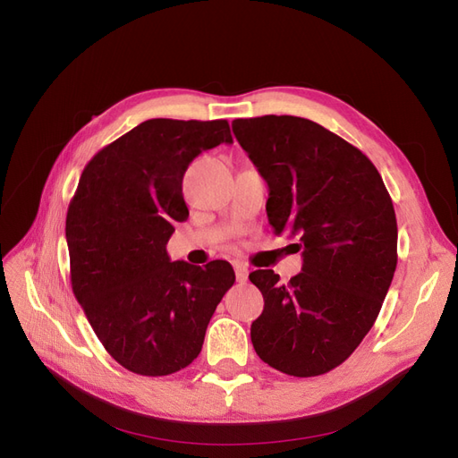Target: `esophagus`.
Returning a JSON list of instances; mask_svg holds the SVG:
<instances>
[{
	"mask_svg": "<svg viewBox=\"0 0 458 458\" xmlns=\"http://www.w3.org/2000/svg\"><path fill=\"white\" fill-rule=\"evenodd\" d=\"M234 275H237V281L239 283H246L248 279V267L244 266V263H234Z\"/></svg>",
	"mask_w": 458,
	"mask_h": 458,
	"instance_id": "esophagus-1",
	"label": "esophagus"
}]
</instances>
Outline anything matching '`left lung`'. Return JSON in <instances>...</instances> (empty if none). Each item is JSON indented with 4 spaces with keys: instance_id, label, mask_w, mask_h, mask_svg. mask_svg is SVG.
<instances>
[{
    "instance_id": "1",
    "label": "left lung",
    "mask_w": 458,
    "mask_h": 458,
    "mask_svg": "<svg viewBox=\"0 0 458 458\" xmlns=\"http://www.w3.org/2000/svg\"><path fill=\"white\" fill-rule=\"evenodd\" d=\"M233 133L267 182L273 233L303 250L301 273L286 284L271 269L250 273L263 294L250 328L254 350L290 377H318L355 352L392 284L390 192L361 150L311 120L239 118Z\"/></svg>"
}]
</instances>
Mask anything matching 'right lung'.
Wrapping results in <instances>:
<instances>
[{
  "label": "right lung",
  "instance_id": "1",
  "mask_svg": "<svg viewBox=\"0 0 458 458\" xmlns=\"http://www.w3.org/2000/svg\"><path fill=\"white\" fill-rule=\"evenodd\" d=\"M221 143H233L227 120H147L97 152L68 206L72 293L105 350L135 374L165 377L195 361L234 283L224 259L197 267L165 252L189 217V164Z\"/></svg>",
  "mask_w": 458,
  "mask_h": 458
}]
</instances>
